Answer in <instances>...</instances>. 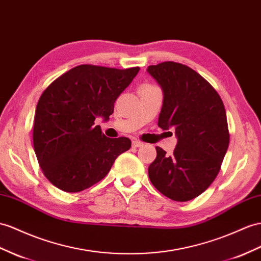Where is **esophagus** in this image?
Instances as JSON below:
<instances>
[{"label": "esophagus", "mask_w": 261, "mask_h": 261, "mask_svg": "<svg viewBox=\"0 0 261 261\" xmlns=\"http://www.w3.org/2000/svg\"><path fill=\"white\" fill-rule=\"evenodd\" d=\"M143 145V142L139 141V140H133L132 141V146L133 148H140V146Z\"/></svg>", "instance_id": "esophagus-1"}]
</instances>
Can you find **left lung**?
<instances>
[{
    "label": "left lung",
    "instance_id": "8db88e82",
    "mask_svg": "<svg viewBox=\"0 0 261 261\" xmlns=\"http://www.w3.org/2000/svg\"><path fill=\"white\" fill-rule=\"evenodd\" d=\"M146 70L163 91L158 125L174 128L177 138L170 156L155 148L150 181L164 196L186 202L206 191L222 166L229 144L225 107L212 85L188 66L164 62Z\"/></svg>",
    "mask_w": 261,
    "mask_h": 261
}]
</instances>
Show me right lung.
<instances>
[{
    "mask_svg": "<svg viewBox=\"0 0 261 261\" xmlns=\"http://www.w3.org/2000/svg\"><path fill=\"white\" fill-rule=\"evenodd\" d=\"M139 70L80 65L44 90L36 106L33 144L39 166L53 185L68 193L88 189L131 148L128 138H107L95 120L109 119L117 98Z\"/></svg>",
    "mask_w": 261,
    "mask_h": 261,
    "instance_id": "obj_1",
    "label": "right lung"
}]
</instances>
